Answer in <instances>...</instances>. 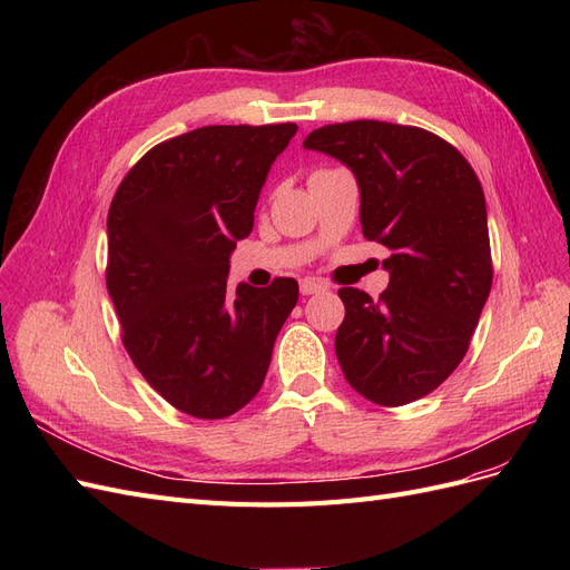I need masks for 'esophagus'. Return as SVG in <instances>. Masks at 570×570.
<instances>
[{
  "label": "esophagus",
  "mask_w": 570,
  "mask_h": 570,
  "mask_svg": "<svg viewBox=\"0 0 570 570\" xmlns=\"http://www.w3.org/2000/svg\"><path fill=\"white\" fill-rule=\"evenodd\" d=\"M327 285L323 283V281H316V278H304L302 283H299V289H302V295H316V292H323Z\"/></svg>",
  "instance_id": "34e87169"
}]
</instances>
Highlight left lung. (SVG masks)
<instances>
[{
    "mask_svg": "<svg viewBox=\"0 0 570 570\" xmlns=\"http://www.w3.org/2000/svg\"><path fill=\"white\" fill-rule=\"evenodd\" d=\"M304 147L352 168L361 230L392 252L381 299L356 287L337 292L342 373L373 404L416 402L461 364L490 297L482 185L456 147L416 126L350 120L308 132Z\"/></svg>",
    "mask_w": 570,
    "mask_h": 570,
    "instance_id": "obj_1",
    "label": "left lung"
}]
</instances>
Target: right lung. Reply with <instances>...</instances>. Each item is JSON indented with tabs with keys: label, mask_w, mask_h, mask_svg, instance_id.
Returning <instances> with one entry per match:
<instances>
[{
	"label": "right lung",
	"mask_w": 570,
	"mask_h": 570,
	"mask_svg": "<svg viewBox=\"0 0 570 570\" xmlns=\"http://www.w3.org/2000/svg\"><path fill=\"white\" fill-rule=\"evenodd\" d=\"M295 124L206 126L151 147L107 218V289L145 381L195 419H226L262 390L299 299L295 278L228 289L271 164Z\"/></svg>",
	"instance_id": "1"
}]
</instances>
